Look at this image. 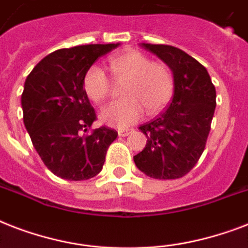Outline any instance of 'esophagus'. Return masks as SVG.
I'll return each instance as SVG.
<instances>
[{
	"mask_svg": "<svg viewBox=\"0 0 248 248\" xmlns=\"http://www.w3.org/2000/svg\"><path fill=\"white\" fill-rule=\"evenodd\" d=\"M132 131H134L132 128H120V130H118V135L122 136V138H124V136L130 135Z\"/></svg>",
	"mask_w": 248,
	"mask_h": 248,
	"instance_id": "1",
	"label": "esophagus"
}]
</instances>
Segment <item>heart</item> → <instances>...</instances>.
<instances>
[{"instance_id":"obj_1","label":"heart","mask_w":248,"mask_h":248,"mask_svg":"<svg viewBox=\"0 0 248 248\" xmlns=\"http://www.w3.org/2000/svg\"><path fill=\"white\" fill-rule=\"evenodd\" d=\"M108 64L114 81L124 82V99L103 108L100 118L105 124L127 127L143 116L144 110L148 116L161 112L172 96V73L162 62H152L141 52L127 50L112 56ZM83 87L95 103H103L112 93V82L107 73L95 65L86 72Z\"/></svg>"}]
</instances>
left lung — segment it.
Returning <instances> with one entry per match:
<instances>
[{
    "instance_id": "left-lung-1",
    "label": "left lung",
    "mask_w": 248,
    "mask_h": 248,
    "mask_svg": "<svg viewBox=\"0 0 248 248\" xmlns=\"http://www.w3.org/2000/svg\"><path fill=\"white\" fill-rule=\"evenodd\" d=\"M143 47L172 69L173 97L158 117L139 127L148 139L134 161L153 179H179L204 151L215 113V86L207 69L180 48L151 44Z\"/></svg>"
}]
</instances>
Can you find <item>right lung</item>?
<instances>
[{"mask_svg": "<svg viewBox=\"0 0 248 248\" xmlns=\"http://www.w3.org/2000/svg\"><path fill=\"white\" fill-rule=\"evenodd\" d=\"M118 44L62 48L41 60L25 79L23 120L41 159L65 180L91 179L100 172L118 132L107 126L89 131L96 113L83 89L86 72Z\"/></svg>", "mask_w": 248, "mask_h": 248, "instance_id": "add662e5", "label": "right lung"}]
</instances>
